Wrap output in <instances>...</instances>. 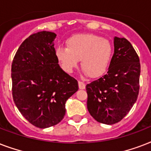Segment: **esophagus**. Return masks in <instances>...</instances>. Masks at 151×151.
<instances>
[{
  "mask_svg": "<svg viewBox=\"0 0 151 151\" xmlns=\"http://www.w3.org/2000/svg\"><path fill=\"white\" fill-rule=\"evenodd\" d=\"M78 86H79V88L80 89H85V82H83V81H78Z\"/></svg>",
  "mask_w": 151,
  "mask_h": 151,
  "instance_id": "esophagus-1",
  "label": "esophagus"
}]
</instances>
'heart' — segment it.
Returning <instances> with one entry per match:
<instances>
[{
    "instance_id": "obj_1",
    "label": "heart",
    "mask_w": 151,
    "mask_h": 151,
    "mask_svg": "<svg viewBox=\"0 0 151 151\" xmlns=\"http://www.w3.org/2000/svg\"><path fill=\"white\" fill-rule=\"evenodd\" d=\"M55 54L62 68L67 73L73 72L80 59L84 73L97 78L110 65L113 46L108 40L96 34H77L67 40L66 48L58 46Z\"/></svg>"
}]
</instances>
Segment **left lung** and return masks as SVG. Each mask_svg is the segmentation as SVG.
Returning <instances> with one entry per match:
<instances>
[{
  "label": "left lung",
  "instance_id": "obj_1",
  "mask_svg": "<svg viewBox=\"0 0 151 151\" xmlns=\"http://www.w3.org/2000/svg\"><path fill=\"white\" fill-rule=\"evenodd\" d=\"M114 53L107 73L86 85L87 107L98 122L113 124L124 118L136 103L139 90L140 63L127 39H114Z\"/></svg>",
  "mask_w": 151,
  "mask_h": 151
}]
</instances>
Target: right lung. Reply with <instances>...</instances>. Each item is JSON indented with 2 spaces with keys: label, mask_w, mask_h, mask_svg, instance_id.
<instances>
[{
  "label": "right lung",
  "mask_w": 151,
  "mask_h": 151,
  "mask_svg": "<svg viewBox=\"0 0 151 151\" xmlns=\"http://www.w3.org/2000/svg\"><path fill=\"white\" fill-rule=\"evenodd\" d=\"M55 37L48 31L30 35L21 44L12 64L13 100L22 116L40 129L61 122L66 100L78 90V81L59 66Z\"/></svg>",
  "instance_id": "obj_1"
}]
</instances>
